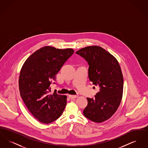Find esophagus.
I'll list each match as a JSON object with an SVG mask.
<instances>
[{
  "label": "esophagus",
  "mask_w": 148,
  "mask_h": 148,
  "mask_svg": "<svg viewBox=\"0 0 148 148\" xmlns=\"http://www.w3.org/2000/svg\"><path fill=\"white\" fill-rule=\"evenodd\" d=\"M69 97L71 98V99H74L78 97V95H69Z\"/></svg>",
  "instance_id": "34e87169"
}]
</instances>
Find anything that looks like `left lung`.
I'll list each match as a JSON object with an SVG mask.
<instances>
[{
	"instance_id": "obj_1",
	"label": "left lung",
	"mask_w": 148,
	"mask_h": 148,
	"mask_svg": "<svg viewBox=\"0 0 148 148\" xmlns=\"http://www.w3.org/2000/svg\"><path fill=\"white\" fill-rule=\"evenodd\" d=\"M76 54L87 62L89 80L100 90L95 98H87L84 115L93 122L102 123L115 113L122 99L123 77L119 64L114 56L98 46L86 47Z\"/></svg>"
}]
</instances>
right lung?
Returning a JSON list of instances; mask_svg holds the SVG:
<instances>
[{
  "label": "right lung",
  "instance_id": "right-lung-1",
  "mask_svg": "<svg viewBox=\"0 0 148 148\" xmlns=\"http://www.w3.org/2000/svg\"><path fill=\"white\" fill-rule=\"evenodd\" d=\"M74 51L46 46L33 53L23 64L19 79L21 98L29 112L44 124L59 118L66 104V96L56 90L50 94V85ZM54 83H56L55 82Z\"/></svg>",
  "mask_w": 148,
  "mask_h": 148
}]
</instances>
